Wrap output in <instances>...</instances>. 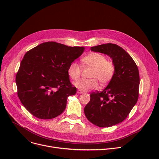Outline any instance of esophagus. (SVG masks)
I'll use <instances>...</instances> for the list:
<instances>
[{
  "label": "esophagus",
  "mask_w": 159,
  "mask_h": 159,
  "mask_svg": "<svg viewBox=\"0 0 159 159\" xmlns=\"http://www.w3.org/2000/svg\"><path fill=\"white\" fill-rule=\"evenodd\" d=\"M78 94H82L83 93V92H82V91H80V90H77V92Z\"/></svg>",
  "instance_id": "1"
}]
</instances>
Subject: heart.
<instances>
[{"mask_svg": "<svg viewBox=\"0 0 159 159\" xmlns=\"http://www.w3.org/2000/svg\"><path fill=\"white\" fill-rule=\"evenodd\" d=\"M82 63L93 68L90 74V79H80L74 83V85L81 91L95 89L99 81L101 85L107 84L114 77L116 67L114 62L107 60L106 56L98 52L89 53L82 59ZM82 68L76 61L72 62L68 68V74L73 80L78 79L81 74Z\"/></svg>", "mask_w": 159, "mask_h": 159, "instance_id": "1", "label": "heart"}]
</instances>
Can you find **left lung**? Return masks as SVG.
<instances>
[{"mask_svg":"<svg viewBox=\"0 0 159 159\" xmlns=\"http://www.w3.org/2000/svg\"><path fill=\"white\" fill-rule=\"evenodd\" d=\"M90 50L109 56L116 70L102 91L97 90L90 94V99L84 107V113L93 124L102 128L110 127L124 121L138 101L139 69L131 56L116 44H103Z\"/></svg>","mask_w":159,"mask_h":159,"instance_id":"left-lung-1","label":"left lung"}]
</instances>
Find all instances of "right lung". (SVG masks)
<instances>
[{
    "label": "right lung",
    "instance_id": "obj_1",
    "mask_svg": "<svg viewBox=\"0 0 159 159\" xmlns=\"http://www.w3.org/2000/svg\"><path fill=\"white\" fill-rule=\"evenodd\" d=\"M84 49L48 41L26 53L16 82L17 96L31 115L39 119L50 120L64 111L67 98L77 92L70 82L68 68Z\"/></svg>",
    "mask_w": 159,
    "mask_h": 159
}]
</instances>
